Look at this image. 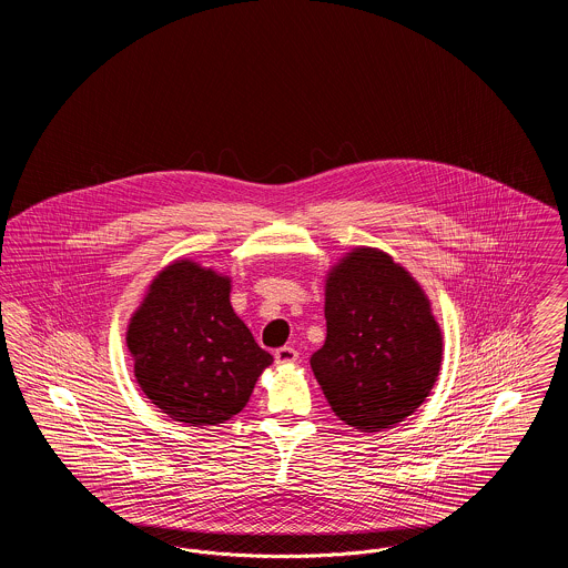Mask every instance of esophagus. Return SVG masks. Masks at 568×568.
<instances>
[{
  "label": "esophagus",
  "instance_id": "34e87169",
  "mask_svg": "<svg viewBox=\"0 0 568 568\" xmlns=\"http://www.w3.org/2000/svg\"><path fill=\"white\" fill-rule=\"evenodd\" d=\"M297 359V352L294 347H281L274 352V362L276 364H294Z\"/></svg>",
  "mask_w": 568,
  "mask_h": 568
}]
</instances>
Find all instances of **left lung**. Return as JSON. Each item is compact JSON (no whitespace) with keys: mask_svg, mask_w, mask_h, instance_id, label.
<instances>
[{"mask_svg":"<svg viewBox=\"0 0 568 568\" xmlns=\"http://www.w3.org/2000/svg\"><path fill=\"white\" fill-rule=\"evenodd\" d=\"M324 347L311 368L347 426L378 433L426 400L443 338L430 302L387 253L355 248L325 283Z\"/></svg>","mask_w":568,"mask_h":568,"instance_id":"8db88e82","label":"left lung"}]
</instances>
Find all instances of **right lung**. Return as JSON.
I'll return each instance as SVG.
<instances>
[{
  "label": "right lung",
  "mask_w": 568,
  "mask_h": 568,
  "mask_svg": "<svg viewBox=\"0 0 568 568\" xmlns=\"http://www.w3.org/2000/svg\"><path fill=\"white\" fill-rule=\"evenodd\" d=\"M128 347L149 400L191 426L239 415L272 364L230 304V278L187 260L151 283L130 322Z\"/></svg>",
  "instance_id": "1"
}]
</instances>
